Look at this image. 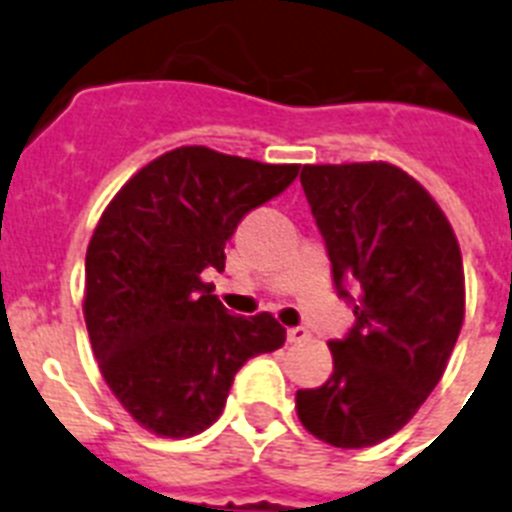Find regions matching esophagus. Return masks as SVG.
<instances>
[{"instance_id":"1","label":"esophagus","mask_w":512,"mask_h":512,"mask_svg":"<svg viewBox=\"0 0 512 512\" xmlns=\"http://www.w3.org/2000/svg\"><path fill=\"white\" fill-rule=\"evenodd\" d=\"M286 338H289V343H302L309 338V330L307 328H289L286 330Z\"/></svg>"}]
</instances>
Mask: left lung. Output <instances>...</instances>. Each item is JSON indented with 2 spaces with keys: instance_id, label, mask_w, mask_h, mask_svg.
Segmentation results:
<instances>
[{
  "instance_id": "1",
  "label": "left lung",
  "mask_w": 512,
  "mask_h": 512,
  "mask_svg": "<svg viewBox=\"0 0 512 512\" xmlns=\"http://www.w3.org/2000/svg\"><path fill=\"white\" fill-rule=\"evenodd\" d=\"M299 179L356 325L328 343L325 385L296 390V414L333 448H369L409 424L448 367L466 315L461 247L435 197L393 163H317Z\"/></svg>"
}]
</instances>
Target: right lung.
<instances>
[{"instance_id":"obj_1","label":"right lung","mask_w":512,"mask_h":512,"mask_svg":"<svg viewBox=\"0 0 512 512\" xmlns=\"http://www.w3.org/2000/svg\"><path fill=\"white\" fill-rule=\"evenodd\" d=\"M296 174V163L182 145L143 166L103 210L85 255V325L106 385L153 435L208 429L242 364L286 341L270 312L229 315L203 270H223L239 221Z\"/></svg>"}]
</instances>
